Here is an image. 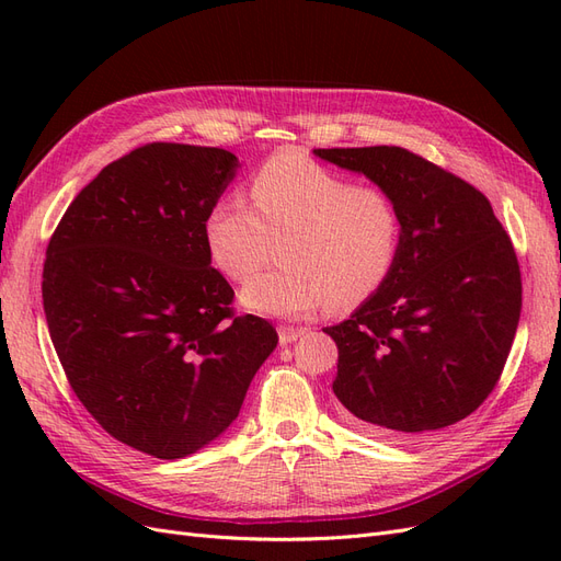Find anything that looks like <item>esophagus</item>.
Segmentation results:
<instances>
[{
    "mask_svg": "<svg viewBox=\"0 0 561 561\" xmlns=\"http://www.w3.org/2000/svg\"><path fill=\"white\" fill-rule=\"evenodd\" d=\"M304 334H307V330H304V328H278V339H280L283 346L297 342V339H301Z\"/></svg>",
    "mask_w": 561,
    "mask_h": 561,
    "instance_id": "1",
    "label": "esophagus"
}]
</instances>
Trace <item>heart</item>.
<instances>
[{
    "label": "heart",
    "instance_id": "heart-1",
    "mask_svg": "<svg viewBox=\"0 0 561 561\" xmlns=\"http://www.w3.org/2000/svg\"><path fill=\"white\" fill-rule=\"evenodd\" d=\"M250 203L215 201L203 219L213 264L231 280L248 278L268 239H283V266L254 274L241 290L250 311L301 318L336 297L358 304L393 271L402 241L398 206L383 190L355 184L301 154L266 161L250 182Z\"/></svg>",
    "mask_w": 561,
    "mask_h": 561
}]
</instances>
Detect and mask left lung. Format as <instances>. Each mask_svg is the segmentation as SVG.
<instances>
[{"instance_id":"obj_1","label":"left lung","mask_w":561,"mask_h":561,"mask_svg":"<svg viewBox=\"0 0 561 561\" xmlns=\"http://www.w3.org/2000/svg\"><path fill=\"white\" fill-rule=\"evenodd\" d=\"M313 154L375 182L402 219L388 280L322 330L339 348L334 396L398 437L466 419L494 390L522 311L517 254L486 196L402 147Z\"/></svg>"}]
</instances>
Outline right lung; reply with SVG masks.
Returning a JSON list of instances; mask_svg holds the SVG:
<instances>
[{"mask_svg":"<svg viewBox=\"0 0 561 561\" xmlns=\"http://www.w3.org/2000/svg\"><path fill=\"white\" fill-rule=\"evenodd\" d=\"M239 159L154 142L110 163L46 248L44 313L81 404L118 443L184 458L222 435L278 334L233 318L203 219Z\"/></svg>","mask_w":561,"mask_h":561,"instance_id":"1","label":"right lung"}]
</instances>
